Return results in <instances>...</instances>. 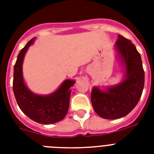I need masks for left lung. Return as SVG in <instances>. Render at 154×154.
Instances as JSON below:
<instances>
[{"label":"left lung","mask_w":154,"mask_h":154,"mask_svg":"<svg viewBox=\"0 0 154 154\" xmlns=\"http://www.w3.org/2000/svg\"><path fill=\"white\" fill-rule=\"evenodd\" d=\"M115 49L125 71L123 80L105 90L94 86L91 92L95 112L107 119H119L130 113L140 99L144 86L142 59L135 45L119 35Z\"/></svg>","instance_id":"obj_1"}]
</instances>
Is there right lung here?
<instances>
[{
    "label": "right lung",
    "instance_id": "1",
    "mask_svg": "<svg viewBox=\"0 0 154 154\" xmlns=\"http://www.w3.org/2000/svg\"><path fill=\"white\" fill-rule=\"evenodd\" d=\"M35 40V38L31 39L17 55L14 67V94L18 106L28 117L41 124H52L63 119L67 114L71 87L75 81L65 80L57 90L45 96L31 92L24 83L22 65L24 55Z\"/></svg>",
    "mask_w": 154,
    "mask_h": 154
}]
</instances>
